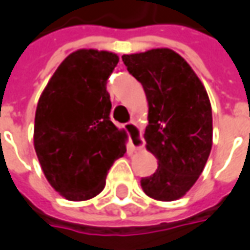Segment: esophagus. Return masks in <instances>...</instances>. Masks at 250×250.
I'll return each mask as SVG.
<instances>
[{
	"mask_svg": "<svg viewBox=\"0 0 250 250\" xmlns=\"http://www.w3.org/2000/svg\"><path fill=\"white\" fill-rule=\"evenodd\" d=\"M125 130L130 135V142L132 144V147L136 149L142 148L144 146V140L143 136H142V131L136 125V123L135 122H127L125 125Z\"/></svg>",
	"mask_w": 250,
	"mask_h": 250,
	"instance_id": "34e87169",
	"label": "esophagus"
}]
</instances>
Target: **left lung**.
<instances>
[{
	"label": "left lung",
	"mask_w": 250,
	"mask_h": 250,
	"mask_svg": "<svg viewBox=\"0 0 250 250\" xmlns=\"http://www.w3.org/2000/svg\"><path fill=\"white\" fill-rule=\"evenodd\" d=\"M148 101L144 139L158 169L140 186L155 200L173 201L191 189L212 148V107L191 66L169 49L123 55Z\"/></svg>",
	"instance_id": "1"
}]
</instances>
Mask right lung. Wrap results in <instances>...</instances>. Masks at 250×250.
<instances>
[{
  "mask_svg": "<svg viewBox=\"0 0 250 250\" xmlns=\"http://www.w3.org/2000/svg\"><path fill=\"white\" fill-rule=\"evenodd\" d=\"M118 62L108 51L78 50L59 64L38 102L34 148L50 186L67 200L101 193L112 163L125 152L106 87Z\"/></svg>",
  "mask_w": 250,
  "mask_h": 250,
  "instance_id": "add662e5",
  "label": "right lung"
}]
</instances>
